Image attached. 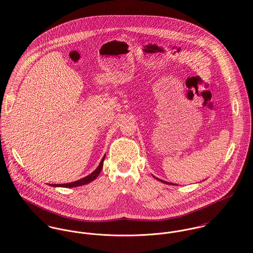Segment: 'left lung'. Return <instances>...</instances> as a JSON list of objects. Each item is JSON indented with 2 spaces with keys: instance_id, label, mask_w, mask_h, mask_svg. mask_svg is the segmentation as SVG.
Instances as JSON below:
<instances>
[{
  "instance_id": "1",
  "label": "left lung",
  "mask_w": 253,
  "mask_h": 253,
  "mask_svg": "<svg viewBox=\"0 0 253 253\" xmlns=\"http://www.w3.org/2000/svg\"><path fill=\"white\" fill-rule=\"evenodd\" d=\"M160 181H162V182H164V183H167V184H171V183H169V182H166V181L161 180V179H159Z\"/></svg>"
}]
</instances>
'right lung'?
<instances>
[{
	"mask_svg": "<svg viewBox=\"0 0 253 253\" xmlns=\"http://www.w3.org/2000/svg\"><path fill=\"white\" fill-rule=\"evenodd\" d=\"M104 159L105 157H103V159L101 160L98 168L92 172L90 173L89 175L85 176L84 178L83 179H80V180L75 181V182H71V183H67V184H50V186H53V187H65V188H72V187H78V186H82V185H84V184H87L91 181L94 180L100 173L102 168H103V162H104Z\"/></svg>",
	"mask_w": 253,
	"mask_h": 253,
	"instance_id": "add662e5",
	"label": "right lung"
}]
</instances>
